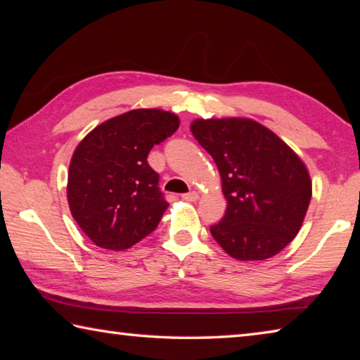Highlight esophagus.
I'll list each match as a JSON object with an SVG mask.
<instances>
[{
    "mask_svg": "<svg viewBox=\"0 0 360 360\" xmlns=\"http://www.w3.org/2000/svg\"><path fill=\"white\" fill-rule=\"evenodd\" d=\"M182 198L186 200V202H197L198 200V193L197 192H188L182 195Z\"/></svg>",
    "mask_w": 360,
    "mask_h": 360,
    "instance_id": "obj_1",
    "label": "esophagus"
}]
</instances>
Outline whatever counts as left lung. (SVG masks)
<instances>
[{
	"label": "left lung",
	"mask_w": 360,
	"mask_h": 360,
	"mask_svg": "<svg viewBox=\"0 0 360 360\" xmlns=\"http://www.w3.org/2000/svg\"><path fill=\"white\" fill-rule=\"evenodd\" d=\"M191 131L216 162L227 210L211 235L236 260L270 259L300 230L308 169L281 138L252 119H197Z\"/></svg>",
	"instance_id": "obj_1"
}]
</instances>
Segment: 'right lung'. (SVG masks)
Instances as JSON below:
<instances>
[{
  "instance_id": "right-lung-1",
  "label": "right lung",
  "mask_w": 360,
  "mask_h": 360,
  "mask_svg": "<svg viewBox=\"0 0 360 360\" xmlns=\"http://www.w3.org/2000/svg\"><path fill=\"white\" fill-rule=\"evenodd\" d=\"M162 109H133L103 122L77 144L68 172L71 214L96 246L124 251L157 229L168 203L148 154L178 130Z\"/></svg>"
}]
</instances>
